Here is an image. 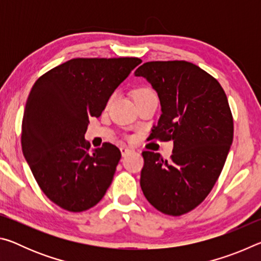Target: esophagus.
<instances>
[{"label": "esophagus", "instance_id": "obj_1", "mask_svg": "<svg viewBox=\"0 0 261 261\" xmlns=\"http://www.w3.org/2000/svg\"><path fill=\"white\" fill-rule=\"evenodd\" d=\"M120 149H121L122 156H125V155H127V154H129V153L131 152V149H130V148H127V147H125V146H122Z\"/></svg>", "mask_w": 261, "mask_h": 261}]
</instances>
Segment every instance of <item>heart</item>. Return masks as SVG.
I'll return each mask as SVG.
<instances>
[{
  "mask_svg": "<svg viewBox=\"0 0 261 261\" xmlns=\"http://www.w3.org/2000/svg\"><path fill=\"white\" fill-rule=\"evenodd\" d=\"M153 93H154V92L151 90V88H148V87H141V88H138V90L136 91L135 96L148 95V94H153Z\"/></svg>",
  "mask_w": 261,
  "mask_h": 261,
  "instance_id": "heart-1",
  "label": "heart"
}]
</instances>
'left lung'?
<instances>
[{"label": "left lung", "instance_id": "left-lung-1", "mask_svg": "<svg viewBox=\"0 0 261 261\" xmlns=\"http://www.w3.org/2000/svg\"><path fill=\"white\" fill-rule=\"evenodd\" d=\"M135 74L146 78L160 99L152 139L174 140L170 161L143 152L141 190L161 213L183 215L208 196L226 162L233 137L227 95L214 77L187 61L146 62Z\"/></svg>", "mask_w": 261, "mask_h": 261}]
</instances>
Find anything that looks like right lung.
<instances>
[{
  "label": "right lung",
  "instance_id": "1",
  "mask_svg": "<svg viewBox=\"0 0 261 261\" xmlns=\"http://www.w3.org/2000/svg\"><path fill=\"white\" fill-rule=\"evenodd\" d=\"M141 63L137 57L72 59L34 83L26 101L21 147L42 192L61 208L83 212L102 199L121 152L115 145L90 152L84 136L117 86Z\"/></svg>",
  "mask_w": 261,
  "mask_h": 261
}]
</instances>
